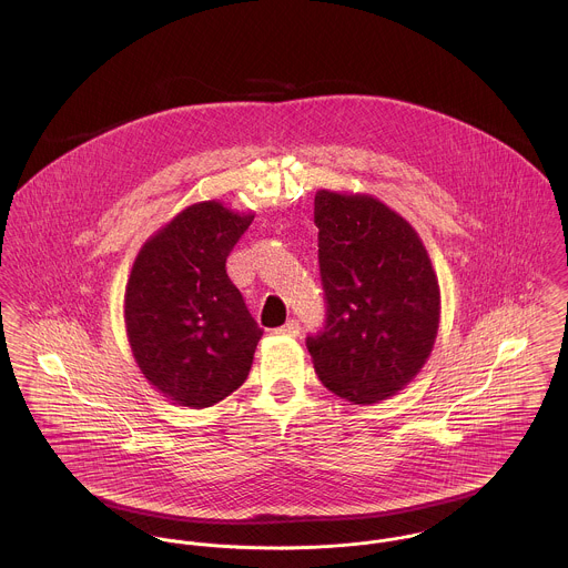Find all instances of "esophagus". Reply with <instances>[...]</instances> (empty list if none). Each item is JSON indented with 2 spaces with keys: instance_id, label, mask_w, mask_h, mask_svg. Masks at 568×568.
<instances>
[{
  "instance_id": "esophagus-1",
  "label": "esophagus",
  "mask_w": 568,
  "mask_h": 568,
  "mask_svg": "<svg viewBox=\"0 0 568 568\" xmlns=\"http://www.w3.org/2000/svg\"><path fill=\"white\" fill-rule=\"evenodd\" d=\"M300 332H302V327L295 320H291V322H286L282 327L275 329V334H282V336H300Z\"/></svg>"
}]
</instances>
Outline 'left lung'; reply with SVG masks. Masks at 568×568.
<instances>
[{"label":"left lung","mask_w":568,"mask_h":568,"mask_svg":"<svg viewBox=\"0 0 568 568\" xmlns=\"http://www.w3.org/2000/svg\"><path fill=\"white\" fill-rule=\"evenodd\" d=\"M324 332L306 345L325 389L352 405L403 392L433 352L442 295L413 225L381 199L320 190Z\"/></svg>","instance_id":"left-lung-1"}]
</instances>
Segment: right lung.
Instances as JSON below:
<instances>
[{
  "label": "right lung",
  "instance_id": "1",
  "mask_svg": "<svg viewBox=\"0 0 568 568\" xmlns=\"http://www.w3.org/2000/svg\"><path fill=\"white\" fill-rule=\"evenodd\" d=\"M253 216L216 199L192 203L135 255L124 291L126 338L149 385L172 405L214 406L248 376L262 329L225 262Z\"/></svg>",
  "mask_w": 568,
  "mask_h": 568
}]
</instances>
